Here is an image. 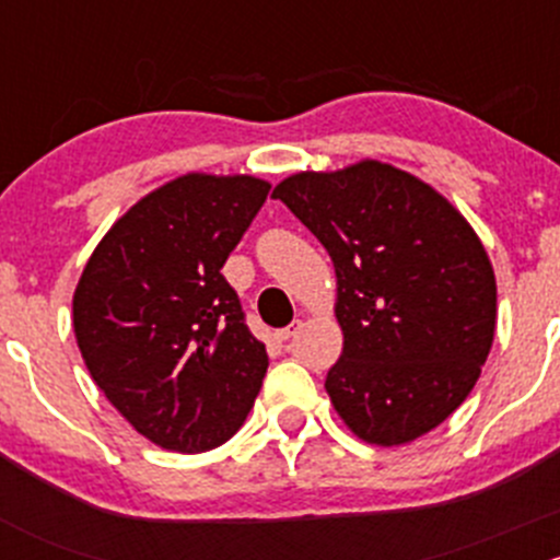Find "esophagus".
Masks as SVG:
<instances>
[{
    "label": "esophagus",
    "instance_id": "34e87169",
    "mask_svg": "<svg viewBox=\"0 0 560 560\" xmlns=\"http://www.w3.org/2000/svg\"><path fill=\"white\" fill-rule=\"evenodd\" d=\"M301 327H303V322H301V319H295V322H292L290 327H284V330H276V332H273V338H276V341H290V338L295 336V332L301 330Z\"/></svg>",
    "mask_w": 560,
    "mask_h": 560
}]
</instances>
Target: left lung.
Instances as JSON below:
<instances>
[{"label":"left lung","mask_w":560,"mask_h":560,"mask_svg":"<svg viewBox=\"0 0 560 560\" xmlns=\"http://www.w3.org/2000/svg\"><path fill=\"white\" fill-rule=\"evenodd\" d=\"M273 197L336 268L343 352L325 389L343 425L376 447L442 425L477 385L495 332L493 265L466 217L380 160L295 173Z\"/></svg>","instance_id":"obj_1"}]
</instances>
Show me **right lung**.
<instances>
[{"mask_svg":"<svg viewBox=\"0 0 560 560\" xmlns=\"http://www.w3.org/2000/svg\"><path fill=\"white\" fill-rule=\"evenodd\" d=\"M270 184L186 173L140 197L89 257L72 330L89 374L156 447L206 453L235 436L268 371L222 265Z\"/></svg>","mask_w":560,"mask_h":560,"instance_id":"1","label":"right lung"}]
</instances>
